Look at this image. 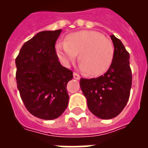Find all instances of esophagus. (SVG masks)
<instances>
[{"label":"esophagus","mask_w":148,"mask_h":148,"mask_svg":"<svg viewBox=\"0 0 148 148\" xmlns=\"http://www.w3.org/2000/svg\"><path fill=\"white\" fill-rule=\"evenodd\" d=\"M73 76H74V78L76 79V80H79V79L81 78L80 75H79L78 74H77V73H74V74H73Z\"/></svg>","instance_id":"esophagus-1"}]
</instances>
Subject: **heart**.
<instances>
[{"label":"heart","mask_w":148,"mask_h":148,"mask_svg":"<svg viewBox=\"0 0 148 148\" xmlns=\"http://www.w3.org/2000/svg\"><path fill=\"white\" fill-rule=\"evenodd\" d=\"M57 55L63 65L69 67L79 53L80 68L90 76H97L108 71L113 61L114 47L109 39L94 31L72 33L67 40L55 45Z\"/></svg>","instance_id":"b5f03b06"}]
</instances>
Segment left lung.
<instances>
[{"label": "left lung", "instance_id": "left-lung-1", "mask_svg": "<svg viewBox=\"0 0 148 148\" xmlns=\"http://www.w3.org/2000/svg\"><path fill=\"white\" fill-rule=\"evenodd\" d=\"M114 54L109 69L97 78H81L80 86L87 99L88 109L101 119L117 117L126 106L132 84L130 55L124 45L110 35Z\"/></svg>", "mask_w": 148, "mask_h": 148}]
</instances>
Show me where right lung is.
Wrapping results in <instances>:
<instances>
[{
  "mask_svg": "<svg viewBox=\"0 0 148 148\" xmlns=\"http://www.w3.org/2000/svg\"><path fill=\"white\" fill-rule=\"evenodd\" d=\"M61 31L35 34L24 43L15 60L21 97L29 112L40 119H56L68 105L66 87L73 72L60 64L55 51Z\"/></svg>",
  "mask_w": 148,
  "mask_h": 148,
  "instance_id": "add662e5",
  "label": "right lung"
}]
</instances>
